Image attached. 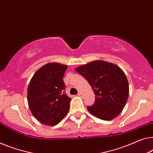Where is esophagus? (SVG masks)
<instances>
[{
	"label": "esophagus",
	"mask_w": 153,
	"mask_h": 153,
	"mask_svg": "<svg viewBox=\"0 0 153 153\" xmlns=\"http://www.w3.org/2000/svg\"><path fill=\"white\" fill-rule=\"evenodd\" d=\"M78 96H79V97H83V94H82L81 92H79V93H78Z\"/></svg>",
	"instance_id": "obj_1"
}]
</instances>
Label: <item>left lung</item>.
I'll use <instances>...</instances> for the list:
<instances>
[{"instance_id": "1", "label": "left lung", "mask_w": 153, "mask_h": 153, "mask_svg": "<svg viewBox=\"0 0 153 153\" xmlns=\"http://www.w3.org/2000/svg\"><path fill=\"white\" fill-rule=\"evenodd\" d=\"M91 85L95 102L88 106L92 115L110 121L121 113L127 102L129 85L125 73L119 66L104 61H94L76 68Z\"/></svg>"}]
</instances>
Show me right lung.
<instances>
[{"label": "right lung", "instance_id": "right-lung-1", "mask_svg": "<svg viewBox=\"0 0 153 153\" xmlns=\"http://www.w3.org/2000/svg\"><path fill=\"white\" fill-rule=\"evenodd\" d=\"M67 68L58 63H48L35 72L29 83V108L43 124L56 125L69 111L71 99L65 93L63 80Z\"/></svg>", "mask_w": 153, "mask_h": 153}]
</instances>
